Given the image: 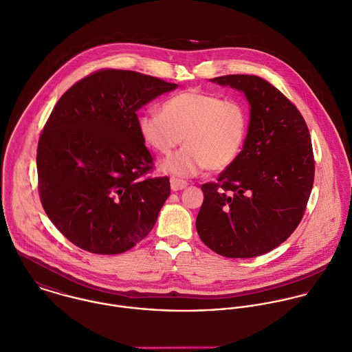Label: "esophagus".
I'll return each instance as SVG.
<instances>
[{"label":"esophagus","mask_w":352,"mask_h":352,"mask_svg":"<svg viewBox=\"0 0 352 352\" xmlns=\"http://www.w3.org/2000/svg\"><path fill=\"white\" fill-rule=\"evenodd\" d=\"M170 186H171L173 192H178V190H184L188 186V182L182 181V179H178V178H171L170 179Z\"/></svg>","instance_id":"1"}]
</instances>
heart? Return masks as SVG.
Wrapping results in <instances>:
<instances>
[{
  "label": "heart",
  "mask_w": 352,
  "mask_h": 352,
  "mask_svg": "<svg viewBox=\"0 0 352 352\" xmlns=\"http://www.w3.org/2000/svg\"><path fill=\"white\" fill-rule=\"evenodd\" d=\"M162 114L144 113L138 120L141 140L156 153L167 155L177 145L181 151L160 163L166 174L192 178L207 167L221 171L241 155L249 132V113L236 99L189 89L168 98Z\"/></svg>",
  "instance_id": "b5f03b06"
}]
</instances>
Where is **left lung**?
I'll list each match as a JSON object with an SVG mask.
<instances>
[{"instance_id":"8db88e82","label":"left lung","mask_w":352,"mask_h":352,"mask_svg":"<svg viewBox=\"0 0 352 352\" xmlns=\"http://www.w3.org/2000/svg\"><path fill=\"white\" fill-rule=\"evenodd\" d=\"M241 91L250 106L248 139L216 184L201 186V241L228 258H250L283 243L298 227L314 181L307 125L278 88L258 76L211 78Z\"/></svg>"}]
</instances>
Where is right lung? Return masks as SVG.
Masks as SVG:
<instances>
[{
    "label": "right lung",
    "mask_w": 352,
    "mask_h": 352,
    "mask_svg": "<svg viewBox=\"0 0 352 352\" xmlns=\"http://www.w3.org/2000/svg\"><path fill=\"white\" fill-rule=\"evenodd\" d=\"M178 85L139 72H95L60 98L39 138V196L82 250L118 254L142 241L170 196L167 177L141 179L152 156L138 110Z\"/></svg>",
    "instance_id": "1"
}]
</instances>
